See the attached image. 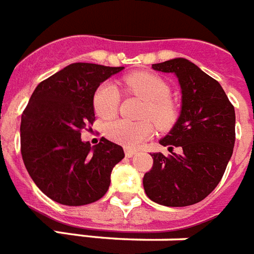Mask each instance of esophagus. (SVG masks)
Listing matches in <instances>:
<instances>
[{
  "mask_svg": "<svg viewBox=\"0 0 254 254\" xmlns=\"http://www.w3.org/2000/svg\"><path fill=\"white\" fill-rule=\"evenodd\" d=\"M136 152L135 149H131V148H126L125 149V153H126V157H132L133 155H136Z\"/></svg>",
  "mask_w": 254,
  "mask_h": 254,
  "instance_id": "obj_1",
  "label": "esophagus"
}]
</instances>
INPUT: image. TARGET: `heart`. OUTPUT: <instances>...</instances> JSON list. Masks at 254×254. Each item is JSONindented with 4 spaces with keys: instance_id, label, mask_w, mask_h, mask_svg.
Returning a JSON list of instances; mask_svg holds the SVG:
<instances>
[{
    "instance_id": "1",
    "label": "heart",
    "mask_w": 254,
    "mask_h": 254,
    "mask_svg": "<svg viewBox=\"0 0 254 254\" xmlns=\"http://www.w3.org/2000/svg\"><path fill=\"white\" fill-rule=\"evenodd\" d=\"M126 92L136 95L145 102L144 118H151L161 129H169L177 121V109L169 99L170 88L161 77L153 73L135 72L122 78ZM119 105V92L111 82H103L93 97L95 114L102 119L115 117ZM155 133V125L147 119L143 122L115 121L107 126L106 135L113 141L127 148L139 147Z\"/></svg>"
}]
</instances>
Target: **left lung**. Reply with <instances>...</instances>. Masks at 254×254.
Here are the masks:
<instances>
[{"mask_svg": "<svg viewBox=\"0 0 254 254\" xmlns=\"http://www.w3.org/2000/svg\"><path fill=\"white\" fill-rule=\"evenodd\" d=\"M152 68L174 73L182 93L181 113L160 144L180 155L153 153V166L144 174L145 194L169 207L198 203L222 180L235 145V109L218 81L186 59L153 64Z\"/></svg>", "mask_w": 254, "mask_h": 254, "instance_id": "obj_1", "label": "left lung"}]
</instances>
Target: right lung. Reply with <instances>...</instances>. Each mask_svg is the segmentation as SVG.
Listing matches in <instances>:
<instances>
[{"label":"right lung","instance_id":"1","mask_svg":"<svg viewBox=\"0 0 254 254\" xmlns=\"http://www.w3.org/2000/svg\"><path fill=\"white\" fill-rule=\"evenodd\" d=\"M125 66L74 63L42 81L21 121V153L35 185L55 202L84 206L101 199L123 148L102 139L81 140L95 121L93 97L99 85Z\"/></svg>","mask_w":254,"mask_h":254}]
</instances>
